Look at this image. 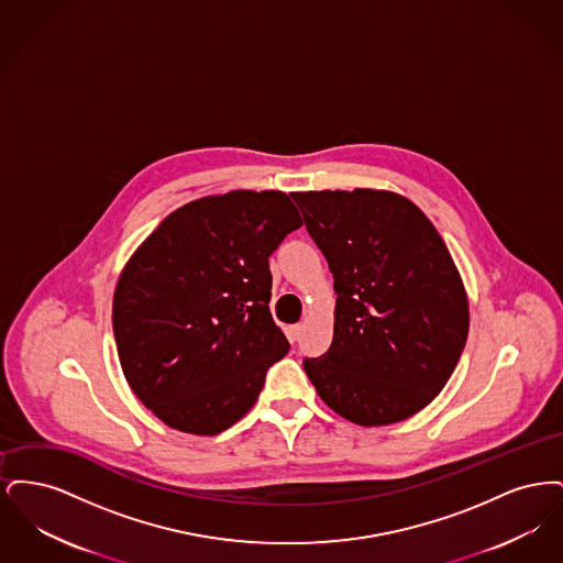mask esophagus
<instances>
[{"mask_svg": "<svg viewBox=\"0 0 563 563\" xmlns=\"http://www.w3.org/2000/svg\"><path fill=\"white\" fill-rule=\"evenodd\" d=\"M301 329H303L301 324H291V327L287 329V335H289V340H291V342H297V340H299V335H301Z\"/></svg>", "mask_w": 563, "mask_h": 563, "instance_id": "34e87169", "label": "esophagus"}]
</instances>
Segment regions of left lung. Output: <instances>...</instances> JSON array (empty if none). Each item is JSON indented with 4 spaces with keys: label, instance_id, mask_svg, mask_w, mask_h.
I'll return each instance as SVG.
<instances>
[{
    "label": "left lung",
    "instance_id": "8db88e82",
    "mask_svg": "<svg viewBox=\"0 0 563 563\" xmlns=\"http://www.w3.org/2000/svg\"><path fill=\"white\" fill-rule=\"evenodd\" d=\"M333 274V342L303 369L333 411L384 427L424 409L454 374L468 299L429 217L384 189L294 191Z\"/></svg>",
    "mask_w": 563,
    "mask_h": 563
}]
</instances>
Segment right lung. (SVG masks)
<instances>
[{
	"instance_id": "1",
	"label": "right lung",
	"mask_w": 563,
	"mask_h": 563,
	"mask_svg": "<svg viewBox=\"0 0 563 563\" xmlns=\"http://www.w3.org/2000/svg\"><path fill=\"white\" fill-rule=\"evenodd\" d=\"M301 225L285 191L236 189L168 214L122 269L111 308L124 377L170 429L217 434L289 352L268 257Z\"/></svg>"
}]
</instances>
